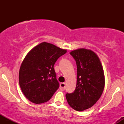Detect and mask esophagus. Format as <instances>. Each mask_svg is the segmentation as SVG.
Here are the masks:
<instances>
[{
  "mask_svg": "<svg viewBox=\"0 0 124 124\" xmlns=\"http://www.w3.org/2000/svg\"><path fill=\"white\" fill-rule=\"evenodd\" d=\"M65 86H66V85H65V83H61L60 84V89H61V90H62V91L65 90Z\"/></svg>",
  "mask_w": 124,
  "mask_h": 124,
  "instance_id": "obj_1",
  "label": "esophagus"
}]
</instances>
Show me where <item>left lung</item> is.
<instances>
[{
  "label": "left lung",
  "instance_id": "1",
  "mask_svg": "<svg viewBox=\"0 0 124 124\" xmlns=\"http://www.w3.org/2000/svg\"><path fill=\"white\" fill-rule=\"evenodd\" d=\"M70 54L77 65V83L74 92L66 93L68 104L78 111L92 107L99 100L105 85L104 70L96 53L90 49L80 48Z\"/></svg>",
  "mask_w": 124,
  "mask_h": 124
}]
</instances>
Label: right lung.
<instances>
[{
    "label": "right lung",
    "instance_id": "right-lung-1",
    "mask_svg": "<svg viewBox=\"0 0 124 124\" xmlns=\"http://www.w3.org/2000/svg\"><path fill=\"white\" fill-rule=\"evenodd\" d=\"M66 49L44 42L25 56L19 71V85L23 93L32 103L41 104L51 99L59 84L54 66L66 54Z\"/></svg>",
    "mask_w": 124,
    "mask_h": 124
}]
</instances>
